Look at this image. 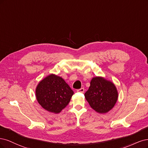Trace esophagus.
<instances>
[{
    "mask_svg": "<svg viewBox=\"0 0 148 148\" xmlns=\"http://www.w3.org/2000/svg\"><path fill=\"white\" fill-rule=\"evenodd\" d=\"M84 91H85V89H84V88H80V89H79V90H77V92H80V93H84Z\"/></svg>",
    "mask_w": 148,
    "mask_h": 148,
    "instance_id": "esophagus-1",
    "label": "esophagus"
}]
</instances>
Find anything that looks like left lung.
Returning <instances> with one entry per match:
<instances>
[{"mask_svg":"<svg viewBox=\"0 0 148 148\" xmlns=\"http://www.w3.org/2000/svg\"><path fill=\"white\" fill-rule=\"evenodd\" d=\"M90 106L98 113H106L117 102L118 92L112 82L102 77H93L90 86L85 93Z\"/></svg>","mask_w":148,"mask_h":148,"instance_id":"1","label":"left lung"}]
</instances>
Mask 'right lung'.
Instances as JSON below:
<instances>
[{
  "label": "right lung",
  "mask_w": 148,
  "mask_h": 148,
  "mask_svg": "<svg viewBox=\"0 0 148 148\" xmlns=\"http://www.w3.org/2000/svg\"><path fill=\"white\" fill-rule=\"evenodd\" d=\"M74 92L64 80L51 74L42 80L36 89L38 103L45 110L60 112L69 103Z\"/></svg>",
  "instance_id": "1"
}]
</instances>
